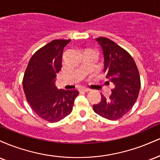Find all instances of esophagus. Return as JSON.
<instances>
[{
  "mask_svg": "<svg viewBox=\"0 0 160 160\" xmlns=\"http://www.w3.org/2000/svg\"><path fill=\"white\" fill-rule=\"evenodd\" d=\"M80 91H82V92H88L90 91V89H87V88H82V89H80Z\"/></svg>",
  "mask_w": 160,
  "mask_h": 160,
  "instance_id": "1",
  "label": "esophagus"
}]
</instances>
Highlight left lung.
<instances>
[{
  "label": "left lung",
  "instance_id": "left-lung-1",
  "mask_svg": "<svg viewBox=\"0 0 160 160\" xmlns=\"http://www.w3.org/2000/svg\"><path fill=\"white\" fill-rule=\"evenodd\" d=\"M104 56V73L108 83L113 84L108 98L102 95L98 104L93 105L97 114L117 120L128 113L136 102L141 87L140 76L132 57L124 49L107 38L95 39Z\"/></svg>",
  "mask_w": 160,
  "mask_h": 160
}]
</instances>
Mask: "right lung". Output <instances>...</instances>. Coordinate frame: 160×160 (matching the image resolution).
Segmentation results:
<instances>
[{"instance_id":"1","label":"right lung","mask_w":160,"mask_h":160,"mask_svg":"<svg viewBox=\"0 0 160 160\" xmlns=\"http://www.w3.org/2000/svg\"><path fill=\"white\" fill-rule=\"evenodd\" d=\"M71 40H54L33 55L23 78V89L31 107L40 118L58 122L71 113L79 92L58 89L57 74L62 68L63 49Z\"/></svg>"}]
</instances>
